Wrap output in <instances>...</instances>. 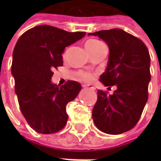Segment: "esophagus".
I'll list each match as a JSON object with an SVG mask.
<instances>
[{"mask_svg":"<svg viewBox=\"0 0 161 161\" xmlns=\"http://www.w3.org/2000/svg\"><path fill=\"white\" fill-rule=\"evenodd\" d=\"M83 88H86V89H90V90H95V87L91 86V85H86V84H83L82 85Z\"/></svg>","mask_w":161,"mask_h":161,"instance_id":"obj_1","label":"esophagus"}]
</instances>
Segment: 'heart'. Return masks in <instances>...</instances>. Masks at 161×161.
Segmentation results:
<instances>
[{
    "mask_svg": "<svg viewBox=\"0 0 161 161\" xmlns=\"http://www.w3.org/2000/svg\"><path fill=\"white\" fill-rule=\"evenodd\" d=\"M102 46H104L102 42L99 40H96V39H91L86 43V48L89 52L94 51ZM74 77L75 79H77L80 81H83V82H91L96 78V75L90 71H79L74 73Z\"/></svg>",
    "mask_w": 161,
    "mask_h": 161,
    "instance_id": "1",
    "label": "heart"
}]
</instances>
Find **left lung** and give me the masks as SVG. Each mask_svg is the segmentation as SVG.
<instances>
[{"mask_svg":"<svg viewBox=\"0 0 161 161\" xmlns=\"http://www.w3.org/2000/svg\"><path fill=\"white\" fill-rule=\"evenodd\" d=\"M89 35L97 36L109 47L108 68L99 80L108 89L116 86L112 95L97 90L92 110L96 126L103 133L120 134L138 123L148 100L151 80V57L140 38L119 28L100 30Z\"/></svg>","mask_w":161,"mask_h":161,"instance_id":"obj_1","label":"left lung"}]
</instances>
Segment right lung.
I'll return each instance as SVG.
<instances>
[{
	"label": "right lung",
	"mask_w": 161,
	"mask_h": 161,
	"mask_svg": "<svg viewBox=\"0 0 161 161\" xmlns=\"http://www.w3.org/2000/svg\"><path fill=\"white\" fill-rule=\"evenodd\" d=\"M85 35L41 25L23 33L16 44L11 65L15 92L22 114L37 133H57L67 123L66 106L81 86L75 80L58 86L51 82V78L53 69L63 66L65 47Z\"/></svg>",
	"instance_id": "1"
}]
</instances>
